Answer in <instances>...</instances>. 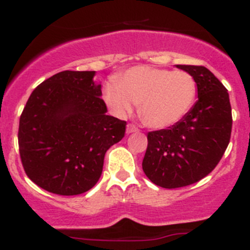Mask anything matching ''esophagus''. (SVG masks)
<instances>
[{
  "instance_id": "esophagus-1",
  "label": "esophagus",
  "mask_w": 250,
  "mask_h": 250,
  "mask_svg": "<svg viewBox=\"0 0 250 250\" xmlns=\"http://www.w3.org/2000/svg\"><path fill=\"white\" fill-rule=\"evenodd\" d=\"M138 131V128L136 127L135 125H132V124H128L127 126H126V133H133V132H137Z\"/></svg>"
}]
</instances>
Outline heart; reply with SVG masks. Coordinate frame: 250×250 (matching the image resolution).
<instances>
[{
	"mask_svg": "<svg viewBox=\"0 0 250 250\" xmlns=\"http://www.w3.org/2000/svg\"><path fill=\"white\" fill-rule=\"evenodd\" d=\"M196 96L197 83L191 74L150 65L132 66L103 87V100L117 117H126L138 104L140 117L153 128L179 123Z\"/></svg>",
	"mask_w": 250,
	"mask_h": 250,
	"instance_id": "obj_1",
	"label": "heart"
}]
</instances>
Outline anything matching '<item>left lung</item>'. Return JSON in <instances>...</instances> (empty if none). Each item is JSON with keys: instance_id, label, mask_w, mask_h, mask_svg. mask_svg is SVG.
Segmentation results:
<instances>
[{"instance_id": "1", "label": "left lung", "mask_w": 250, "mask_h": 250, "mask_svg": "<svg viewBox=\"0 0 250 250\" xmlns=\"http://www.w3.org/2000/svg\"><path fill=\"white\" fill-rule=\"evenodd\" d=\"M197 83L198 101L179 123L148 133L142 162L146 176L163 188L199 181L224 155L232 128L229 92L206 66L180 65Z\"/></svg>"}]
</instances>
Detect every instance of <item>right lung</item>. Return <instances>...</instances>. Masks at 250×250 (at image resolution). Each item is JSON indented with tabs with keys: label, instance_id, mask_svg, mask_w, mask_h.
I'll return each instance as SVG.
<instances>
[{
	"label": "right lung",
	"instance_id": "right-lung-1",
	"mask_svg": "<svg viewBox=\"0 0 250 250\" xmlns=\"http://www.w3.org/2000/svg\"><path fill=\"white\" fill-rule=\"evenodd\" d=\"M96 71L64 70L40 83L19 120V152L29 179L51 193L76 196L100 180L104 154L126 123L107 115Z\"/></svg>",
	"mask_w": 250,
	"mask_h": 250
}]
</instances>
